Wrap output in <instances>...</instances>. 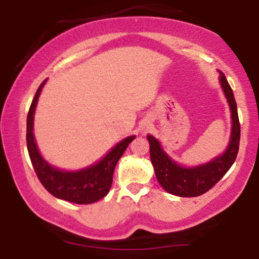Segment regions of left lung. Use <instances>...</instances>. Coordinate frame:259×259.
Wrapping results in <instances>:
<instances>
[{
	"mask_svg": "<svg viewBox=\"0 0 259 259\" xmlns=\"http://www.w3.org/2000/svg\"><path fill=\"white\" fill-rule=\"evenodd\" d=\"M221 84L228 99L231 118H233L230 144L223 156L217 157L212 162L200 165V167L184 168L173 162L163 152L159 142L153 136H147L148 142H150L151 162L156 171L157 180L169 194L180 196V197H196V196L203 195L227 174L236 159L240 145V121L236 101H235L233 90L223 73L221 75Z\"/></svg>",
	"mask_w": 259,
	"mask_h": 259,
	"instance_id": "left-lung-1",
	"label": "left lung"
}]
</instances>
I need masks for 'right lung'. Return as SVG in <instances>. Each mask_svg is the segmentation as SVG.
<instances>
[{"mask_svg": "<svg viewBox=\"0 0 259 259\" xmlns=\"http://www.w3.org/2000/svg\"><path fill=\"white\" fill-rule=\"evenodd\" d=\"M45 82L46 80L38 86L26 119V146L32 167L42 186L55 197L78 204L94 203L108 194L117 162L135 136H129L115 145L105 158L90 168L79 171H63L51 167L38 153L32 134L35 107Z\"/></svg>", "mask_w": 259, "mask_h": 259, "instance_id": "add662e5", "label": "right lung"}]
</instances>
